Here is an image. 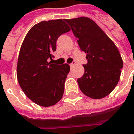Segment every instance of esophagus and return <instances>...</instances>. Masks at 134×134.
Returning a JSON list of instances; mask_svg holds the SVG:
<instances>
[{
  "instance_id": "esophagus-1",
  "label": "esophagus",
  "mask_w": 134,
  "mask_h": 134,
  "mask_svg": "<svg viewBox=\"0 0 134 134\" xmlns=\"http://www.w3.org/2000/svg\"><path fill=\"white\" fill-rule=\"evenodd\" d=\"M75 64H76V62H75V61H73V62H72V63L70 64V67H72L73 66H75Z\"/></svg>"
}]
</instances>
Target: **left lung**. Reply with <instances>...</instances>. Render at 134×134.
<instances>
[{"instance_id": "1", "label": "left lung", "mask_w": 134, "mask_h": 134, "mask_svg": "<svg viewBox=\"0 0 134 134\" xmlns=\"http://www.w3.org/2000/svg\"><path fill=\"white\" fill-rule=\"evenodd\" d=\"M77 39L80 49L87 54L85 73L77 79L85 95L100 99L110 94L120 80L123 62L110 38L88 17L65 19Z\"/></svg>"}]
</instances>
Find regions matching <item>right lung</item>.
Segmentation results:
<instances>
[{"label":"right lung","mask_w":134,"mask_h":134,"mask_svg":"<svg viewBox=\"0 0 134 134\" xmlns=\"http://www.w3.org/2000/svg\"><path fill=\"white\" fill-rule=\"evenodd\" d=\"M70 30L62 19L42 21L29 30L21 46L18 82L28 98L40 106H52L62 98L70 66L52 64L53 52L58 38Z\"/></svg>","instance_id":"obj_1"}]
</instances>
